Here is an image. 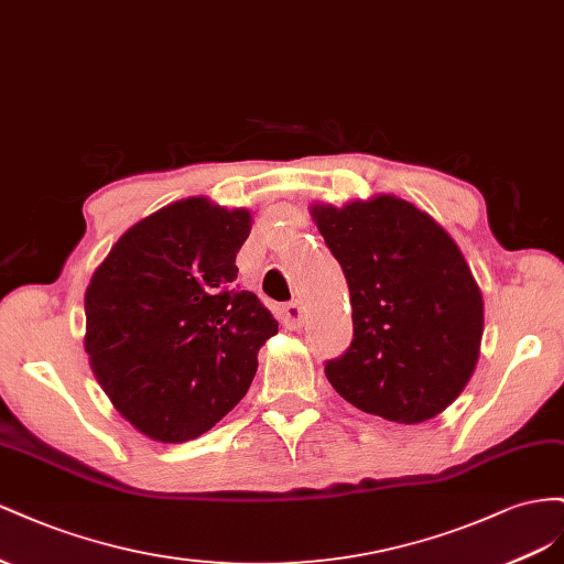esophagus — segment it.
Instances as JSON below:
<instances>
[{"label":"esophagus","mask_w":564,"mask_h":564,"mask_svg":"<svg viewBox=\"0 0 564 564\" xmlns=\"http://www.w3.org/2000/svg\"><path fill=\"white\" fill-rule=\"evenodd\" d=\"M281 316H283V326L295 330V328H302L304 321H307V310H304L302 304L295 300V302H288L285 304Z\"/></svg>","instance_id":"esophagus-1"}]
</instances>
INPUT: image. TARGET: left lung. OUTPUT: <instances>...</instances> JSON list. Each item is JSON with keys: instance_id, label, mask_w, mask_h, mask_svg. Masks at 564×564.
<instances>
[{"instance_id": "1", "label": "left lung", "mask_w": 564, "mask_h": 564, "mask_svg": "<svg viewBox=\"0 0 564 564\" xmlns=\"http://www.w3.org/2000/svg\"><path fill=\"white\" fill-rule=\"evenodd\" d=\"M312 217L349 285L354 337L326 378L351 406L417 425L470 382L485 333L473 271L427 213L380 193Z\"/></svg>"}]
</instances>
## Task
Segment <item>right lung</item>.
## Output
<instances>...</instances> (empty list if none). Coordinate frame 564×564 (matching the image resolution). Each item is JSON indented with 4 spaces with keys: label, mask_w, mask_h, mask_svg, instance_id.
I'll return each mask as SVG.
<instances>
[{
    "label": "right lung",
    "mask_w": 564,
    "mask_h": 564,
    "mask_svg": "<svg viewBox=\"0 0 564 564\" xmlns=\"http://www.w3.org/2000/svg\"><path fill=\"white\" fill-rule=\"evenodd\" d=\"M246 207L184 198L127 229L85 293V351L110 404L167 444L200 437L246 397L276 318L236 285Z\"/></svg>",
    "instance_id": "right-lung-1"
}]
</instances>
